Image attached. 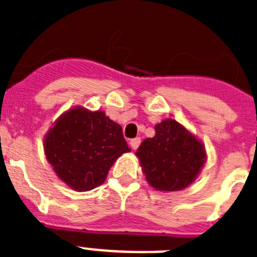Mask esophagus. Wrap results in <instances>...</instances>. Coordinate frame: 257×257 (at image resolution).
I'll list each match as a JSON object with an SVG mask.
<instances>
[{
    "label": "esophagus",
    "mask_w": 257,
    "mask_h": 257,
    "mask_svg": "<svg viewBox=\"0 0 257 257\" xmlns=\"http://www.w3.org/2000/svg\"><path fill=\"white\" fill-rule=\"evenodd\" d=\"M140 143H142L140 138H135V139H131L130 140V147L133 149H138V148H139Z\"/></svg>",
    "instance_id": "1"
}]
</instances>
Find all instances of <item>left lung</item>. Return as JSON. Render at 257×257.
Wrapping results in <instances>:
<instances>
[{
    "label": "left lung",
    "mask_w": 257,
    "mask_h": 257,
    "mask_svg": "<svg viewBox=\"0 0 257 257\" xmlns=\"http://www.w3.org/2000/svg\"><path fill=\"white\" fill-rule=\"evenodd\" d=\"M136 156L148 183L165 192H176L192 184L206 158L203 145L175 119L157 124L156 136L145 139Z\"/></svg>",
    "instance_id": "obj_1"
}]
</instances>
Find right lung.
I'll use <instances>...</instances> for the list:
<instances>
[{
	"label": "right lung",
	"mask_w": 257,
	"mask_h": 257,
	"mask_svg": "<svg viewBox=\"0 0 257 257\" xmlns=\"http://www.w3.org/2000/svg\"><path fill=\"white\" fill-rule=\"evenodd\" d=\"M122 127L105 113L76 108L59 118L45 139V153L60 180L78 192L106 179L121 154L130 152Z\"/></svg>",
	"instance_id": "right-lung-1"
}]
</instances>
